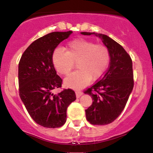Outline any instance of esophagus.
Here are the masks:
<instances>
[{"label": "esophagus", "mask_w": 153, "mask_h": 153, "mask_svg": "<svg viewBox=\"0 0 153 153\" xmlns=\"http://www.w3.org/2000/svg\"><path fill=\"white\" fill-rule=\"evenodd\" d=\"M82 91H81L80 90H75V94H76V97L79 98L80 96L82 95Z\"/></svg>", "instance_id": "obj_1"}]
</instances>
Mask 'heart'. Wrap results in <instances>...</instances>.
I'll return each instance as SVG.
<instances>
[{
    "label": "heart",
    "instance_id": "1",
    "mask_svg": "<svg viewBox=\"0 0 153 153\" xmlns=\"http://www.w3.org/2000/svg\"><path fill=\"white\" fill-rule=\"evenodd\" d=\"M109 60L110 52L106 46L82 38L68 42L66 51L58 48L52 54L53 65L60 75H68L76 63L78 69L65 80L67 86L74 89L86 86L91 79L96 80L101 78Z\"/></svg>",
    "mask_w": 153,
    "mask_h": 153
}]
</instances>
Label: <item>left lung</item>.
<instances>
[{
	"instance_id": "1",
	"label": "left lung",
	"mask_w": 153,
	"mask_h": 153,
	"mask_svg": "<svg viewBox=\"0 0 153 153\" xmlns=\"http://www.w3.org/2000/svg\"><path fill=\"white\" fill-rule=\"evenodd\" d=\"M81 33L98 36L109 50L111 61L106 72L84 91L93 100L92 104L85 110L87 121L94 125H108L119 117L133 89L131 59L120 45L106 35L94 32Z\"/></svg>"
}]
</instances>
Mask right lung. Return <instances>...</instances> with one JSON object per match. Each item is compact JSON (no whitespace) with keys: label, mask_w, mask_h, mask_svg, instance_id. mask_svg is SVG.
Returning a JSON list of instances; mask_svg holds the SVG:
<instances>
[{"label":"right lung","mask_w":153,"mask_h":153,"mask_svg":"<svg viewBox=\"0 0 153 153\" xmlns=\"http://www.w3.org/2000/svg\"><path fill=\"white\" fill-rule=\"evenodd\" d=\"M72 33L52 32L33 42L24 51L19 63V97L30 117L47 128H57L66 121L68 105L76 99L75 91L62 87V79L56 74L52 54L58 45Z\"/></svg>","instance_id":"obj_1"}]
</instances>
